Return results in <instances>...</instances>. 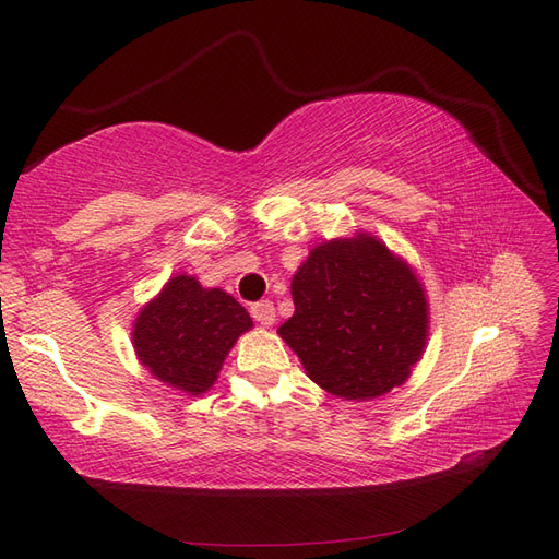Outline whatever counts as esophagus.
<instances>
[{
  "instance_id": "34e87169",
  "label": "esophagus",
  "mask_w": 559,
  "mask_h": 559,
  "mask_svg": "<svg viewBox=\"0 0 559 559\" xmlns=\"http://www.w3.org/2000/svg\"><path fill=\"white\" fill-rule=\"evenodd\" d=\"M251 317L259 321V324H263V326H270L275 321V306L270 300H259V302H253L251 306Z\"/></svg>"
}]
</instances>
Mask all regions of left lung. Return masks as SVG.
Wrapping results in <instances>:
<instances>
[{
  "label": "left lung",
  "mask_w": 559,
  "mask_h": 559,
  "mask_svg": "<svg viewBox=\"0 0 559 559\" xmlns=\"http://www.w3.org/2000/svg\"><path fill=\"white\" fill-rule=\"evenodd\" d=\"M294 317L277 329L308 378L343 401H370L411 378L429 337L415 267L373 233L310 249L292 280Z\"/></svg>",
  "instance_id": "8db88e82"
}]
</instances>
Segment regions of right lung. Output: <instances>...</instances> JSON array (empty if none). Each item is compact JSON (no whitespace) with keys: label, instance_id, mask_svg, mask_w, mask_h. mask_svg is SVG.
I'll use <instances>...</instances> for the list:
<instances>
[{"label":"right lung","instance_id":"add662e5","mask_svg":"<svg viewBox=\"0 0 559 559\" xmlns=\"http://www.w3.org/2000/svg\"><path fill=\"white\" fill-rule=\"evenodd\" d=\"M251 326L249 312L230 294L179 273L142 306L132 324V347L156 380L200 396L210 392L228 352Z\"/></svg>","mask_w":559,"mask_h":559}]
</instances>
